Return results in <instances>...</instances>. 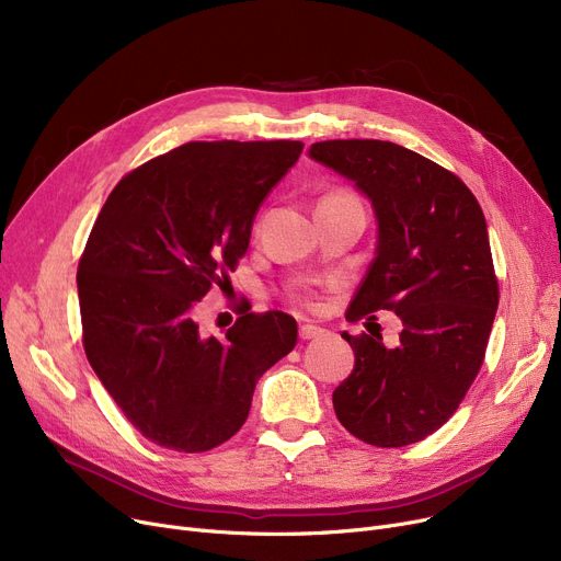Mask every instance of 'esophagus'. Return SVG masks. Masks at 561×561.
<instances>
[{
	"label": "esophagus",
	"mask_w": 561,
	"mask_h": 561,
	"mask_svg": "<svg viewBox=\"0 0 561 561\" xmlns=\"http://www.w3.org/2000/svg\"><path fill=\"white\" fill-rule=\"evenodd\" d=\"M322 328H316V325H302L300 328V339L302 341H311V339H318V336H322Z\"/></svg>",
	"instance_id": "1"
}]
</instances>
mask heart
I'll return each instance as SVG.
<instances>
[{"mask_svg":"<svg viewBox=\"0 0 561 561\" xmlns=\"http://www.w3.org/2000/svg\"><path fill=\"white\" fill-rule=\"evenodd\" d=\"M336 195H345V193H336ZM290 296H293V300H298L302 305H309V307L316 305V290L311 286H302L298 290H293Z\"/></svg>","mask_w":561,"mask_h":561,"instance_id":"b5f03b06","label":"heart"}]
</instances>
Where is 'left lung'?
Here are the masks:
<instances>
[{
  "mask_svg": "<svg viewBox=\"0 0 561 561\" xmlns=\"http://www.w3.org/2000/svg\"><path fill=\"white\" fill-rule=\"evenodd\" d=\"M309 157L355 182L377 216L375 259L345 318L402 320L396 347L343 332L355 370L334 411L364 444H416L448 423L484 362L497 277L482 206L457 174L389 140H322Z\"/></svg>",
  "mask_w": 561,
  "mask_h": 561,
  "instance_id": "left-lung-1",
  "label": "left lung"
}]
</instances>
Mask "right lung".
<instances>
[{"mask_svg":"<svg viewBox=\"0 0 561 561\" xmlns=\"http://www.w3.org/2000/svg\"><path fill=\"white\" fill-rule=\"evenodd\" d=\"M300 140H193L125 174L79 259L83 350L152 444L206 453L241 430L259 377L298 343L284 311L204 336L197 305L248 252L259 204Z\"/></svg>","mask_w":561,"mask_h":561,"instance_id":"add662e5","label":"right lung"}]
</instances>
